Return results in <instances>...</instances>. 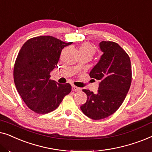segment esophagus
Here are the masks:
<instances>
[{"label":"esophagus","mask_w":152,"mask_h":152,"mask_svg":"<svg viewBox=\"0 0 152 152\" xmlns=\"http://www.w3.org/2000/svg\"><path fill=\"white\" fill-rule=\"evenodd\" d=\"M81 90L80 88H78L75 86H72V91H80Z\"/></svg>","instance_id":"1"}]
</instances>
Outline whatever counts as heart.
I'll list each match as a JSON object with an SVG mask.
<instances>
[{
    "instance_id": "heart-1",
    "label": "heart",
    "mask_w": 152,
    "mask_h": 152,
    "mask_svg": "<svg viewBox=\"0 0 152 152\" xmlns=\"http://www.w3.org/2000/svg\"><path fill=\"white\" fill-rule=\"evenodd\" d=\"M78 50L80 55H82V54L86 55L89 56V57H91V59L95 53V49L94 46L89 43H82V44L79 47Z\"/></svg>"
}]
</instances>
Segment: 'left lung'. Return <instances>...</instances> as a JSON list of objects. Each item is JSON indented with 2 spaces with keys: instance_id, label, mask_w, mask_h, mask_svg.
Wrapping results in <instances>:
<instances>
[{
  "instance_id": "obj_1",
  "label": "left lung",
  "mask_w": 152,
  "mask_h": 152,
  "mask_svg": "<svg viewBox=\"0 0 152 152\" xmlns=\"http://www.w3.org/2000/svg\"><path fill=\"white\" fill-rule=\"evenodd\" d=\"M99 47L103 54L91 70V78L100 81L97 93L83 89L86 102L80 107L84 115L101 120L115 113L125 99L131 83L132 68L129 55L118 43L102 41Z\"/></svg>"
}]
</instances>
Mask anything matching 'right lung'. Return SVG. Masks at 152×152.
Returning <instances> with one entry per match:
<instances>
[{
    "label": "right lung",
    "mask_w": 152,
    "mask_h": 152,
    "mask_svg": "<svg viewBox=\"0 0 152 152\" xmlns=\"http://www.w3.org/2000/svg\"><path fill=\"white\" fill-rule=\"evenodd\" d=\"M72 43L40 36L29 39L20 48L14 64V84L24 102L35 113L54 111L71 91L70 84H58L50 79V73L58 68L62 49Z\"/></svg>",
    "instance_id": "1"
}]
</instances>
